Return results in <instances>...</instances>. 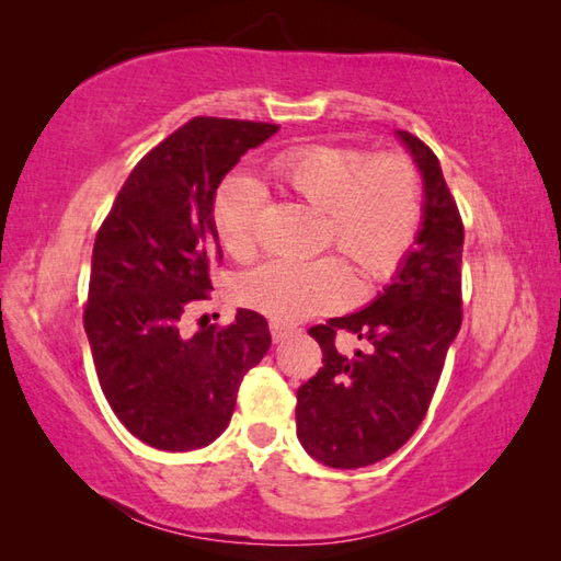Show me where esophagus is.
Listing matches in <instances>:
<instances>
[{
	"label": "esophagus",
	"mask_w": 561,
	"mask_h": 561,
	"mask_svg": "<svg viewBox=\"0 0 561 561\" xmlns=\"http://www.w3.org/2000/svg\"><path fill=\"white\" fill-rule=\"evenodd\" d=\"M270 332H272V342L279 344L284 340L299 335L301 330L294 328V325H287V323H277V320H274V323H270Z\"/></svg>",
	"instance_id": "obj_1"
}]
</instances>
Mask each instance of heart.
<instances>
[{"label":"heart","instance_id":"heart-1","mask_svg":"<svg viewBox=\"0 0 561 561\" xmlns=\"http://www.w3.org/2000/svg\"><path fill=\"white\" fill-rule=\"evenodd\" d=\"M267 173L284 195L323 209V245H335L366 284L388 282L410 257L424 217L422 175L410 157L356 147L308 145L274 157ZM262 190L229 178L211 205L214 231L229 255L257 248ZM236 299L277 323H296L354 299V277L340 255L308 262L270 260L236 282Z\"/></svg>","mask_w":561,"mask_h":561}]
</instances>
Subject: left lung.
<instances>
[{
    "label": "left lung",
    "mask_w": 561,
    "mask_h": 561,
    "mask_svg": "<svg viewBox=\"0 0 561 561\" xmlns=\"http://www.w3.org/2000/svg\"><path fill=\"white\" fill-rule=\"evenodd\" d=\"M424 178V221L416 248L390 287L359 313L308 330L323 368L296 390V434L308 456L354 470L396 453L422 424L462 323V219L436 153L402 133ZM337 331L367 350L342 355Z\"/></svg>",
    "instance_id": "8db88e82"
}]
</instances>
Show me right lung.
Returning a JSON list of instances; mask_svg holds the SVG:
<instances>
[{
    "mask_svg": "<svg viewBox=\"0 0 561 561\" xmlns=\"http://www.w3.org/2000/svg\"><path fill=\"white\" fill-rule=\"evenodd\" d=\"M279 125L193 117L141 159L96 233L83 308L103 396L129 434L159 450L211 444L231 422L243 376L267 354V320L187 335L183 320L209 299L221 260L211 221L217 187Z\"/></svg>",
    "mask_w": 561,
    "mask_h": 561,
    "instance_id": "add662e5",
    "label": "right lung"
}]
</instances>
